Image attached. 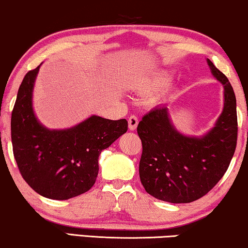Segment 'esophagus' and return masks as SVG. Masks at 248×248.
<instances>
[{"instance_id":"34e87169","label":"esophagus","mask_w":248,"mask_h":248,"mask_svg":"<svg viewBox=\"0 0 248 248\" xmlns=\"http://www.w3.org/2000/svg\"><path fill=\"white\" fill-rule=\"evenodd\" d=\"M138 123H139V118L135 116V115H131V116L128 117V128H130L131 131H134L135 128H137Z\"/></svg>"}]
</instances>
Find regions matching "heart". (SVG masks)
Wrapping results in <instances>:
<instances>
[{
	"mask_svg": "<svg viewBox=\"0 0 248 248\" xmlns=\"http://www.w3.org/2000/svg\"><path fill=\"white\" fill-rule=\"evenodd\" d=\"M171 80V74L167 71H160V72L154 73L149 77H144L138 81V89L144 93L159 90L164 88Z\"/></svg>",
	"mask_w": 248,
	"mask_h": 248,
	"instance_id": "1",
	"label": "heart"
}]
</instances>
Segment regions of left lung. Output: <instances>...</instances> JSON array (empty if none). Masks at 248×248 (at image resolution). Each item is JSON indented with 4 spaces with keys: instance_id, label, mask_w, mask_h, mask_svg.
I'll return each instance as SVG.
<instances>
[{
    "instance_id": "8db88e82",
    "label": "left lung",
    "mask_w": 248,
    "mask_h": 248,
    "mask_svg": "<svg viewBox=\"0 0 248 248\" xmlns=\"http://www.w3.org/2000/svg\"><path fill=\"white\" fill-rule=\"evenodd\" d=\"M213 76L225 88V105L215 127L202 138L178 133L168 108L157 107L142 117L139 174L147 193L161 201L189 203L215 187L229 167L237 144L236 96L229 80L208 59Z\"/></svg>"
}]
</instances>
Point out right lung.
Returning <instances> with one entry per match:
<instances>
[{"instance_id": "add662e5", "label": "right lung", "mask_w": 248, "mask_h": 248, "mask_svg": "<svg viewBox=\"0 0 248 248\" xmlns=\"http://www.w3.org/2000/svg\"><path fill=\"white\" fill-rule=\"evenodd\" d=\"M39 66L20 84L11 115L13 155L27 184L42 196L69 200L96 182L98 158L127 131V121L91 116L67 130L44 127L33 114L31 96Z\"/></svg>"}]
</instances>
